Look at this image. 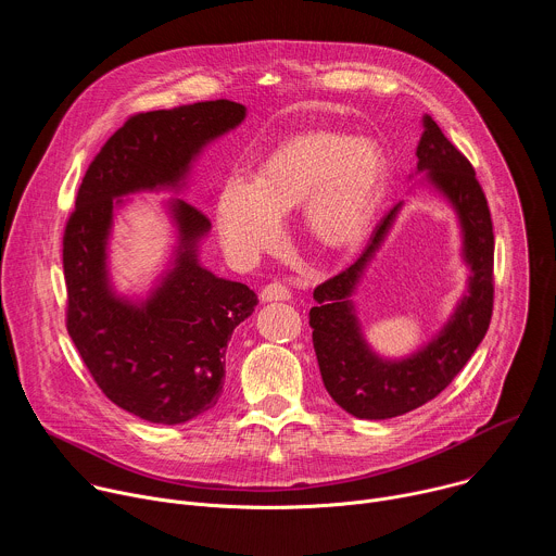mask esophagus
Listing matches in <instances>:
<instances>
[{
	"label": "esophagus",
	"mask_w": 556,
	"mask_h": 556,
	"mask_svg": "<svg viewBox=\"0 0 556 556\" xmlns=\"http://www.w3.org/2000/svg\"><path fill=\"white\" fill-rule=\"evenodd\" d=\"M260 296H262V301H288L290 299V288L279 283V281H273V283L264 286Z\"/></svg>",
	"instance_id": "34e87169"
}]
</instances>
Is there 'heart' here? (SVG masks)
I'll use <instances>...</instances> for the list:
<instances>
[{
    "label": "heart",
    "instance_id": "heart-1",
    "mask_svg": "<svg viewBox=\"0 0 556 556\" xmlns=\"http://www.w3.org/2000/svg\"><path fill=\"white\" fill-rule=\"evenodd\" d=\"M384 185V157L365 138L312 131L281 144L255 180H226L217 226L232 260L253 264L281 237L283 213L303 202V226L316 242L343 251L363 240Z\"/></svg>",
    "mask_w": 556,
    "mask_h": 556
}]
</instances>
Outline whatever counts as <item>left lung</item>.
<instances>
[{
	"label": "left lung",
	"instance_id": "1",
	"mask_svg": "<svg viewBox=\"0 0 556 556\" xmlns=\"http://www.w3.org/2000/svg\"><path fill=\"white\" fill-rule=\"evenodd\" d=\"M416 155L418 172H427V180L459 217L464 260L470 266L468 288L444 330L414 356L384 361L369 350L350 296L403 202L378 222L363 255L350 268L314 288L309 328L324 384L339 407L363 420L395 418L433 401L478 350L493 316L495 235L482 185L466 155L431 116H425Z\"/></svg>",
	"mask_w": 556,
	"mask_h": 556
}]
</instances>
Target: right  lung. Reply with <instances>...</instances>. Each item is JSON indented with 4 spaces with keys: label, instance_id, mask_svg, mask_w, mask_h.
<instances>
[{
    "label": "right lung",
    "instance_id": "obj_1",
    "mask_svg": "<svg viewBox=\"0 0 556 556\" xmlns=\"http://www.w3.org/2000/svg\"><path fill=\"white\" fill-rule=\"evenodd\" d=\"M247 108L226 99L134 114L88 167L63 232L65 326L99 389L121 409L155 425H180L222 395L226 345L253 314L257 294L198 264L208 217L172 202L180 244L174 268L149 299L118 296L108 279L116 198L180 189L202 147L235 129Z\"/></svg>",
    "mask_w": 556,
    "mask_h": 556
}]
</instances>
